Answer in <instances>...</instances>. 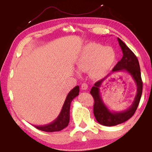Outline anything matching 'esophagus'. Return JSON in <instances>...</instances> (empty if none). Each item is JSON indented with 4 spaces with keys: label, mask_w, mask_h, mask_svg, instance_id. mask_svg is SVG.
Segmentation results:
<instances>
[{
    "label": "esophagus",
    "mask_w": 152,
    "mask_h": 152,
    "mask_svg": "<svg viewBox=\"0 0 152 152\" xmlns=\"http://www.w3.org/2000/svg\"><path fill=\"white\" fill-rule=\"evenodd\" d=\"M87 88H88V86H87V84L86 83L82 84V85H81V89L82 90H87Z\"/></svg>",
    "instance_id": "esophagus-1"
}]
</instances>
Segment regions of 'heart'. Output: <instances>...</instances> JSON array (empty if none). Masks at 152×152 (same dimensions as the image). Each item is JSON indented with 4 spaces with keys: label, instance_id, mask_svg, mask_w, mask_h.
Wrapping results in <instances>:
<instances>
[{
    "label": "heart",
    "instance_id": "obj_1",
    "mask_svg": "<svg viewBox=\"0 0 152 152\" xmlns=\"http://www.w3.org/2000/svg\"><path fill=\"white\" fill-rule=\"evenodd\" d=\"M115 59L116 53L112 48L91 42L80 50L76 66L80 72L89 70L93 79H101L107 75Z\"/></svg>",
    "mask_w": 152,
    "mask_h": 152
}]
</instances>
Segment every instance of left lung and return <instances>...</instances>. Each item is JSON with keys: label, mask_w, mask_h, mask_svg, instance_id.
<instances>
[{"label": "left lung", "mask_w": 152, "mask_h": 152, "mask_svg": "<svg viewBox=\"0 0 152 152\" xmlns=\"http://www.w3.org/2000/svg\"><path fill=\"white\" fill-rule=\"evenodd\" d=\"M119 45L122 50L123 56L121 61L113 68L112 73L126 72L129 74L136 85V94L131 107L121 112H113L108 109L103 102L100 94L99 87L103 82L107 79L110 74L103 79L96 82L90 91L94 99L93 112L94 117L100 124L105 126H114L129 120L138 107L142 91V82L141 77V71L139 61L132 50L122 41L117 38Z\"/></svg>", "instance_id": "left-lung-1"}]
</instances>
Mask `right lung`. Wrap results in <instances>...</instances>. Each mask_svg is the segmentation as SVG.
Masks as SVG:
<instances>
[{
    "label": "right lung",
    "mask_w": 152,
    "mask_h": 152,
    "mask_svg": "<svg viewBox=\"0 0 152 152\" xmlns=\"http://www.w3.org/2000/svg\"><path fill=\"white\" fill-rule=\"evenodd\" d=\"M79 86H77L72 89L68 94L65 103L63 104L61 112L55 120L47 125L34 126L37 129L40 131L52 132L59 131L68 126L70 121V108L72 100L79 95Z\"/></svg>",
    "instance_id": "obj_1"
}]
</instances>
